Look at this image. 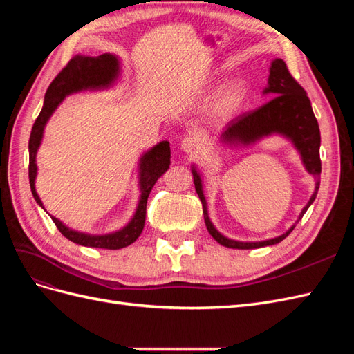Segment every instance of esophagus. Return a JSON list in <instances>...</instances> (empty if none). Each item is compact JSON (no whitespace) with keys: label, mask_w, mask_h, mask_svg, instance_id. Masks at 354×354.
<instances>
[{"label":"esophagus","mask_w":354,"mask_h":354,"mask_svg":"<svg viewBox=\"0 0 354 354\" xmlns=\"http://www.w3.org/2000/svg\"><path fill=\"white\" fill-rule=\"evenodd\" d=\"M201 146H202V142L196 134H189L183 138V140H181V149L190 155L198 153L201 151Z\"/></svg>","instance_id":"34e87169"}]
</instances>
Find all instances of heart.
<instances>
[{
	"label": "heart",
	"instance_id": "obj_1",
	"mask_svg": "<svg viewBox=\"0 0 354 354\" xmlns=\"http://www.w3.org/2000/svg\"><path fill=\"white\" fill-rule=\"evenodd\" d=\"M248 99V87L245 82H233L224 88L214 106V111L221 118L238 113Z\"/></svg>",
	"mask_w": 354,
	"mask_h": 354
}]
</instances>
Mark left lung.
Masks as SVG:
<instances>
[{
  "label": "left lung",
  "instance_id": "left-lung-1",
  "mask_svg": "<svg viewBox=\"0 0 354 354\" xmlns=\"http://www.w3.org/2000/svg\"><path fill=\"white\" fill-rule=\"evenodd\" d=\"M264 94H272L274 97L260 106L259 109L245 112L238 118L232 120L227 127L224 128L221 133V142L224 145H252L260 138L272 134H281L289 138L295 146L297 151L301 155L303 164L308 174L315 176L316 178V187L312 198L307 202V205L303 208L299 214L298 220H301L308 207L312 205L316 199L319 185H320V171H322V164H320V131L316 116L312 109V103L307 97L306 90L299 85L295 78L289 73L286 63L282 59H274L270 66L269 75V85L264 90ZM192 174H194V183L196 194L202 202L203 209V220H205V226L209 232L211 236L216 239L220 245L227 246L233 250H254L261 248V246L274 245L283 241L289 233L295 227L294 226L285 232L283 234L273 239L260 241V242H239L229 239L214 227L208 217L207 209V201L203 196L202 190V180L201 174L196 168H192Z\"/></svg>",
  "mask_w": 354,
  "mask_h": 354
}]
</instances>
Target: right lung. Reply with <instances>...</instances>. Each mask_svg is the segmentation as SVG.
Wrapping results in <instances>:
<instances>
[{"mask_svg":"<svg viewBox=\"0 0 354 354\" xmlns=\"http://www.w3.org/2000/svg\"><path fill=\"white\" fill-rule=\"evenodd\" d=\"M118 75H120V60H118L116 56L109 55V53H104V55L95 57L78 55L73 56L68 62V65L57 73V77L48 85L44 97V106H42V109L35 120V124L32 127L29 137V185L32 195H34L39 207H42V202L35 190V158L42 140V134H44V127L50 120V116L57 109V106L66 95L84 90L108 88L116 81ZM169 158L171 151L168 142L158 143L140 158V167H138V169H140V174L138 176L140 177H138V185H140L142 195L140 201H138L134 217L124 229L109 234H87L69 229L56 217L50 216L51 220L55 221L56 227L63 236L68 238L73 243L103 250L125 248V246L131 245L143 232L149 194H151L158 178L169 168Z\"/></svg>","mask_w":354,"mask_h":354,"instance_id":"right-lung-1","label":"right lung"}]
</instances>
